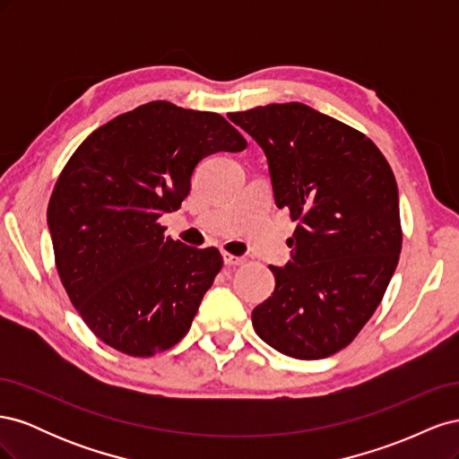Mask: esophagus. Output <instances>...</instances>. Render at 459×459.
<instances>
[{"mask_svg":"<svg viewBox=\"0 0 459 459\" xmlns=\"http://www.w3.org/2000/svg\"><path fill=\"white\" fill-rule=\"evenodd\" d=\"M221 256H224V264H226V266H241V264L245 262V258L230 255V253H224Z\"/></svg>","mask_w":459,"mask_h":459,"instance_id":"34e87169","label":"esophagus"}]
</instances>
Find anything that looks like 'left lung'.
<instances>
[{"label": "left lung", "mask_w": 459, "mask_h": 459, "mask_svg": "<svg viewBox=\"0 0 459 459\" xmlns=\"http://www.w3.org/2000/svg\"><path fill=\"white\" fill-rule=\"evenodd\" d=\"M228 118L264 149L275 204L297 230L273 295L253 310L258 337L285 356L327 358L377 310L402 248L398 187L369 137L302 103Z\"/></svg>", "instance_id": "1"}]
</instances>
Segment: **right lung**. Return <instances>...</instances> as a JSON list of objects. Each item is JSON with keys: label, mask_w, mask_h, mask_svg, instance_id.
<instances>
[{"label": "right lung", "mask_w": 459, "mask_h": 459, "mask_svg": "<svg viewBox=\"0 0 459 459\" xmlns=\"http://www.w3.org/2000/svg\"><path fill=\"white\" fill-rule=\"evenodd\" d=\"M245 147L224 117L151 101L73 152L48 224L63 287L95 337L137 358L184 339L224 262L214 247L164 238L159 218L187 197L201 159Z\"/></svg>", "instance_id": "1"}]
</instances>
